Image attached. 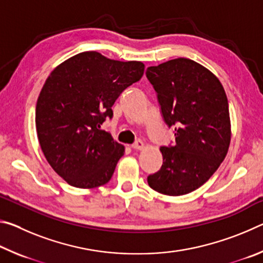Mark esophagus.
Returning a JSON list of instances; mask_svg holds the SVG:
<instances>
[{"mask_svg": "<svg viewBox=\"0 0 263 263\" xmlns=\"http://www.w3.org/2000/svg\"><path fill=\"white\" fill-rule=\"evenodd\" d=\"M131 147H132L133 149L141 151V149H144V148H145V144H144V142H142V141L138 140V141H136V142H135V144H132Z\"/></svg>", "mask_w": 263, "mask_h": 263, "instance_id": "esophagus-1", "label": "esophagus"}]
</instances>
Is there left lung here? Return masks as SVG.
<instances>
[{
	"label": "left lung",
	"instance_id": "left-lung-1",
	"mask_svg": "<svg viewBox=\"0 0 263 263\" xmlns=\"http://www.w3.org/2000/svg\"><path fill=\"white\" fill-rule=\"evenodd\" d=\"M146 77L175 135L174 146L160 148L162 166L147 177L148 185L168 196L189 194L210 179L228 154V97L215 74L186 58L148 67Z\"/></svg>",
	"mask_w": 263,
	"mask_h": 263
}]
</instances>
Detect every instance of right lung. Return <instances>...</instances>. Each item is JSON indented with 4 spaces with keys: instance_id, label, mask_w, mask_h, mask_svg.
I'll return each mask as SVG.
<instances>
[{
    "instance_id": "obj_1",
    "label": "right lung",
    "mask_w": 263,
    "mask_h": 263,
    "mask_svg": "<svg viewBox=\"0 0 263 263\" xmlns=\"http://www.w3.org/2000/svg\"><path fill=\"white\" fill-rule=\"evenodd\" d=\"M144 70L141 61L112 60L88 51L48 75L35 105V128L44 157L68 184L90 189L110 181L125 147L101 125Z\"/></svg>"
}]
</instances>
